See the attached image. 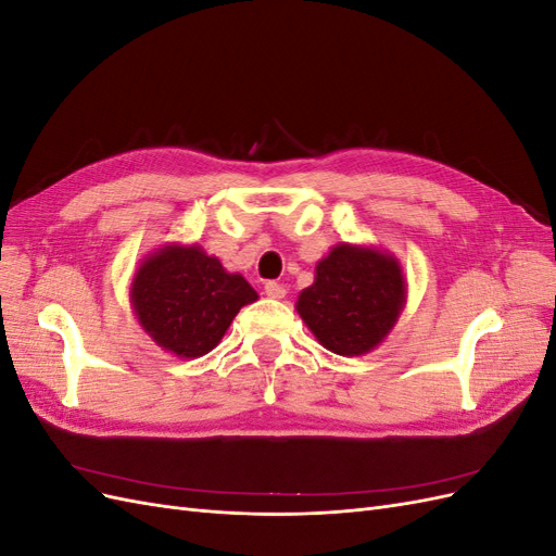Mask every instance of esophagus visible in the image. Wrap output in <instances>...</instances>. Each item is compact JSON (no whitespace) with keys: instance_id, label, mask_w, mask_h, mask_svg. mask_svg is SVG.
<instances>
[{"instance_id":"obj_1","label":"esophagus","mask_w":556,"mask_h":556,"mask_svg":"<svg viewBox=\"0 0 556 556\" xmlns=\"http://www.w3.org/2000/svg\"><path fill=\"white\" fill-rule=\"evenodd\" d=\"M264 292H266L268 299H278V301L285 299V294H288V290H285L280 282H274V280H268V282L264 285Z\"/></svg>"}]
</instances>
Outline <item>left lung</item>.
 <instances>
[{
    "label": "left lung",
    "instance_id": "left-lung-1",
    "mask_svg": "<svg viewBox=\"0 0 556 556\" xmlns=\"http://www.w3.org/2000/svg\"><path fill=\"white\" fill-rule=\"evenodd\" d=\"M408 282L399 260L382 248L339 243L315 264L296 313L317 343L341 357L374 352L406 308Z\"/></svg>",
    "mask_w": 556,
    "mask_h": 556
}]
</instances>
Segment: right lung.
Here are the masks:
<instances>
[{"label": "right lung", "mask_w": 556, "mask_h": 556, "mask_svg": "<svg viewBox=\"0 0 556 556\" xmlns=\"http://www.w3.org/2000/svg\"><path fill=\"white\" fill-rule=\"evenodd\" d=\"M260 294L199 243H164L131 276L129 304L155 345L180 359L204 357L231 319Z\"/></svg>", "instance_id": "right-lung-1"}]
</instances>
